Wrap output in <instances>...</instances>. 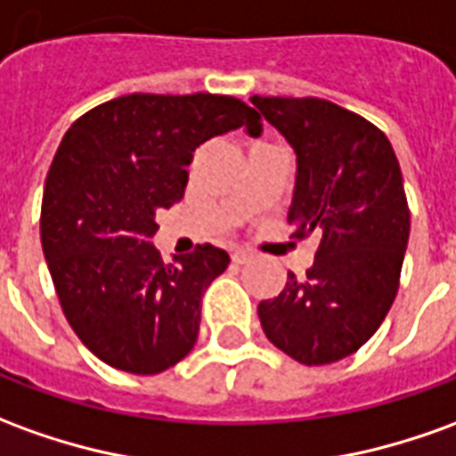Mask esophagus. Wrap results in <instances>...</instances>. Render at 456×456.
Returning <instances> with one entry per match:
<instances>
[{"label":"esophagus","instance_id":"1","mask_svg":"<svg viewBox=\"0 0 456 456\" xmlns=\"http://www.w3.org/2000/svg\"><path fill=\"white\" fill-rule=\"evenodd\" d=\"M251 259H254V256H251L249 251H244V249L232 251V261H234V264H247V261Z\"/></svg>","mask_w":456,"mask_h":456}]
</instances>
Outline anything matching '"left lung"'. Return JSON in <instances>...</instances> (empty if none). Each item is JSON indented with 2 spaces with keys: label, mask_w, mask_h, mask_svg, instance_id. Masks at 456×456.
I'll use <instances>...</instances> for the list:
<instances>
[{
  "label": "left lung",
  "mask_w": 456,
  "mask_h": 456,
  "mask_svg": "<svg viewBox=\"0 0 456 456\" xmlns=\"http://www.w3.org/2000/svg\"><path fill=\"white\" fill-rule=\"evenodd\" d=\"M296 152L289 224L316 234L314 266L289 273L259 304L273 346L304 365H326L361 348L397 294L410 239L400 162L383 130L323 98H251Z\"/></svg>",
  "instance_id": "left-lung-1"
}]
</instances>
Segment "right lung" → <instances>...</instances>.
<instances>
[{
	"mask_svg": "<svg viewBox=\"0 0 456 456\" xmlns=\"http://www.w3.org/2000/svg\"><path fill=\"white\" fill-rule=\"evenodd\" d=\"M259 113L232 95L130 94L73 123L51 162L41 247L69 323L118 370L155 375L192 350L202 294L229 254L200 244L160 259L155 215L180 202L192 152Z\"/></svg>",
	"mask_w": 456,
	"mask_h": 456,
	"instance_id": "1",
	"label": "right lung"
}]
</instances>
